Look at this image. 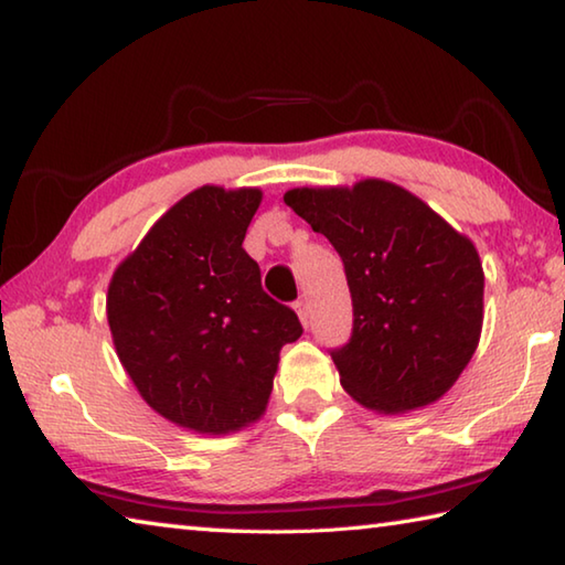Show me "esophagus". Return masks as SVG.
Here are the masks:
<instances>
[{
  "label": "esophagus",
  "mask_w": 565,
  "mask_h": 565,
  "mask_svg": "<svg viewBox=\"0 0 565 565\" xmlns=\"http://www.w3.org/2000/svg\"><path fill=\"white\" fill-rule=\"evenodd\" d=\"M295 312H297V317H300V322L305 327L310 324V305H307V300H297L295 302Z\"/></svg>",
  "instance_id": "1"
}]
</instances>
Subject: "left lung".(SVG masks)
Instances as JSON below:
<instances>
[{"label": "left lung", "instance_id": "left-lung-1", "mask_svg": "<svg viewBox=\"0 0 565 565\" xmlns=\"http://www.w3.org/2000/svg\"><path fill=\"white\" fill-rule=\"evenodd\" d=\"M285 204L344 263L354 324L329 351L361 406L403 413L438 401L480 342L484 273L472 241L381 179L290 189Z\"/></svg>", "mask_w": 565, "mask_h": 565}]
</instances>
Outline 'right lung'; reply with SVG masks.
Masks as SVG:
<instances>
[{
	"instance_id": "1",
	"label": "right lung",
	"mask_w": 565,
	"mask_h": 565,
	"mask_svg": "<svg viewBox=\"0 0 565 565\" xmlns=\"http://www.w3.org/2000/svg\"><path fill=\"white\" fill-rule=\"evenodd\" d=\"M260 189L201 186L159 218L108 287L127 376L182 428L226 435L268 406L280 349L302 334L243 250Z\"/></svg>"
}]
</instances>
